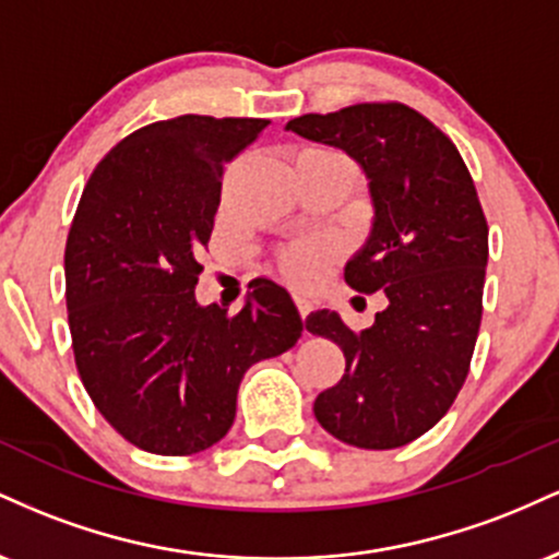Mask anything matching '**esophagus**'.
<instances>
[{
    "label": "esophagus",
    "instance_id": "34e87169",
    "mask_svg": "<svg viewBox=\"0 0 559 559\" xmlns=\"http://www.w3.org/2000/svg\"><path fill=\"white\" fill-rule=\"evenodd\" d=\"M294 301H297V310H299V316H301V320H305L307 318V312H310V301H307V299H301V297H294Z\"/></svg>",
    "mask_w": 559,
    "mask_h": 559
}]
</instances>
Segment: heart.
Wrapping results in <instances>:
<instances>
[{
    "label": "heart",
    "mask_w": 559,
    "mask_h": 559,
    "mask_svg": "<svg viewBox=\"0 0 559 559\" xmlns=\"http://www.w3.org/2000/svg\"><path fill=\"white\" fill-rule=\"evenodd\" d=\"M310 152H323V155H338V152L331 150H310ZM333 254V247L329 241H297L288 243L278 252V260H275V267L284 275L288 284L305 286L310 281H316V275L323 267V262Z\"/></svg>",
    "instance_id": "1"
}]
</instances>
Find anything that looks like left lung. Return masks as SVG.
Segmentation results:
<instances>
[{
    "instance_id": "8db88e82",
    "label": "left lung",
    "mask_w": 559,
    "mask_h": 559,
    "mask_svg": "<svg viewBox=\"0 0 559 559\" xmlns=\"http://www.w3.org/2000/svg\"><path fill=\"white\" fill-rule=\"evenodd\" d=\"M360 163L373 228L344 267L355 292L386 297L376 323L352 331L316 310L307 331L344 352V376L320 391L316 418L338 441L396 449L447 415L476 349L489 226L452 139L400 102H365L286 123Z\"/></svg>"
}]
</instances>
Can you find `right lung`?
Listing matches in <instances>:
<instances>
[{"instance_id": "add662e5", "label": "right lung", "mask_w": 559, "mask_h": 559, "mask_svg": "<svg viewBox=\"0 0 559 559\" xmlns=\"http://www.w3.org/2000/svg\"><path fill=\"white\" fill-rule=\"evenodd\" d=\"M267 123L157 120L118 141L81 194L66 247L75 368L94 407L144 452L183 457L217 444L243 373L301 336L292 297L267 278L236 316L194 297L223 165Z\"/></svg>"}]
</instances>
